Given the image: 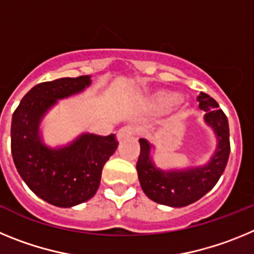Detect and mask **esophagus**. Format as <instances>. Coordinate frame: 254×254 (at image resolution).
<instances>
[{"mask_svg":"<svg viewBox=\"0 0 254 254\" xmlns=\"http://www.w3.org/2000/svg\"><path fill=\"white\" fill-rule=\"evenodd\" d=\"M132 134H133V127H132V126H125V127H122V128H120L117 131L116 136L117 140L123 141L131 137Z\"/></svg>","mask_w":254,"mask_h":254,"instance_id":"1","label":"esophagus"}]
</instances>
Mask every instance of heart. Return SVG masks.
I'll list each match as a JSON object with an SVG mask.
<instances>
[{"label": "heart", "instance_id": "1", "mask_svg": "<svg viewBox=\"0 0 254 254\" xmlns=\"http://www.w3.org/2000/svg\"><path fill=\"white\" fill-rule=\"evenodd\" d=\"M154 104L159 108L169 107L170 112H176V114H183L186 112V108L182 105L178 100V95L172 91H160L154 96Z\"/></svg>", "mask_w": 254, "mask_h": 254}]
</instances>
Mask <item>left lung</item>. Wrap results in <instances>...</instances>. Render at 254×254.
<instances>
[{
    "mask_svg": "<svg viewBox=\"0 0 254 254\" xmlns=\"http://www.w3.org/2000/svg\"><path fill=\"white\" fill-rule=\"evenodd\" d=\"M197 100L199 109L205 112L203 121L217 140L214 155L205 165L178 170L160 169L152 160L154 146L145 138H140L141 150L136 169L141 188L154 202L170 207L190 205L212 190L225 170L230 154L228 118L216 100L207 94L201 93Z\"/></svg>",
    "mask_w": 254,
    "mask_h": 254,
    "instance_id": "8db88e82",
    "label": "left lung"
}]
</instances>
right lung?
Listing matches in <instances>:
<instances>
[{
  "mask_svg": "<svg viewBox=\"0 0 254 254\" xmlns=\"http://www.w3.org/2000/svg\"><path fill=\"white\" fill-rule=\"evenodd\" d=\"M89 75L62 77L35 85L20 102L11 122V152L22 181L38 197L58 207L90 199L99 188L102 170L117 150L114 134L81 133L64 146L43 142L40 125L58 100L90 86Z\"/></svg>",
  "mask_w": 254,
  "mask_h": 254,
  "instance_id": "right-lung-1",
  "label": "right lung"
}]
</instances>
